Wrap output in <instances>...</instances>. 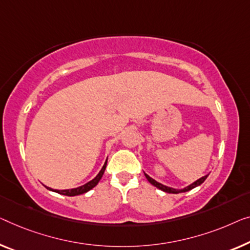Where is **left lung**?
Here are the masks:
<instances>
[{"label": "left lung", "instance_id": "obj_1", "mask_svg": "<svg viewBox=\"0 0 250 250\" xmlns=\"http://www.w3.org/2000/svg\"><path fill=\"white\" fill-rule=\"evenodd\" d=\"M145 176H146V178H147V180H148L149 183H151L152 185L156 186V188H157L162 189V191L166 192V193H173V194H177V193H182V192H188V191H189V189H192V188H196V186L201 185V184L203 183L204 181L207 180L208 175H206V176H203V177H201L200 180L195 181L194 183L191 184V185H188V188H183V189H175V188H168V186H165V185H163V184H161V183H158V182H156V181L154 180V178H151L150 176H148L147 174H145Z\"/></svg>", "mask_w": 250, "mask_h": 250}]
</instances>
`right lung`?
Here are the masks:
<instances>
[{"label": "right lung", "mask_w": 250, "mask_h": 250, "mask_svg": "<svg viewBox=\"0 0 250 250\" xmlns=\"http://www.w3.org/2000/svg\"><path fill=\"white\" fill-rule=\"evenodd\" d=\"M105 167H106V162L105 164H104L102 169L100 170V173L98 174V176H96L95 178H93L92 181H89L88 183L84 184L80 186V188H70V189H53L50 188H48L49 189H51V191H54L56 193H59V194H62V195H67V196H75V195H80V194H83V193H86L88 192L89 189H92L94 186L98 185V183L100 182V180H101L103 174H104V170H105Z\"/></svg>", "instance_id": "add662e5"}]
</instances>
